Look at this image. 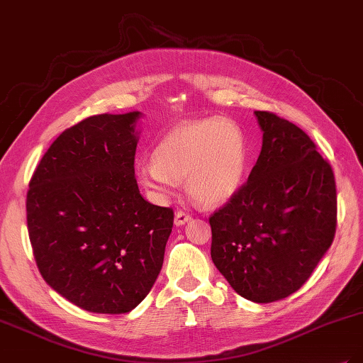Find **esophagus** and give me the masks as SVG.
I'll return each mask as SVG.
<instances>
[{"label":"esophagus","instance_id":"1","mask_svg":"<svg viewBox=\"0 0 363 363\" xmlns=\"http://www.w3.org/2000/svg\"><path fill=\"white\" fill-rule=\"evenodd\" d=\"M191 218H192V216H191L188 212H184V211H177V213H175L174 223H175V225H184L186 223L191 221Z\"/></svg>","mask_w":363,"mask_h":363}]
</instances>
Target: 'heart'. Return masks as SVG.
<instances>
[{"label":"heart","mask_w":363,"mask_h":363,"mask_svg":"<svg viewBox=\"0 0 363 363\" xmlns=\"http://www.w3.org/2000/svg\"><path fill=\"white\" fill-rule=\"evenodd\" d=\"M242 128L227 118L194 121L168 131L152 150V162L136 167L138 182L167 199L179 182L203 206L223 204L238 192L247 169Z\"/></svg>","instance_id":"1"}]
</instances>
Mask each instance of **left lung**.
<instances>
[{
    "instance_id": "obj_1",
    "label": "left lung",
    "mask_w": 363,
    "mask_h": 363,
    "mask_svg": "<svg viewBox=\"0 0 363 363\" xmlns=\"http://www.w3.org/2000/svg\"><path fill=\"white\" fill-rule=\"evenodd\" d=\"M255 113L260 156L247 183L208 218L211 255L240 296L272 303L298 291L330 248L336 184L330 163L300 127Z\"/></svg>"
}]
</instances>
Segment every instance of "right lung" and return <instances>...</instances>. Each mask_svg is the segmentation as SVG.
Here are the masks:
<instances>
[{
	"label": "right lung",
	"instance_id": "obj_1",
	"mask_svg": "<svg viewBox=\"0 0 363 363\" xmlns=\"http://www.w3.org/2000/svg\"><path fill=\"white\" fill-rule=\"evenodd\" d=\"M140 112L95 115L67 128L33 174L27 227L50 286L94 313L145 298L163 265L174 211L142 199L135 177Z\"/></svg>",
	"mask_w": 363,
	"mask_h": 363
}]
</instances>
